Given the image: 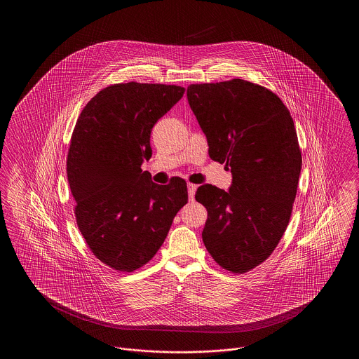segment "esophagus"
Returning a JSON list of instances; mask_svg holds the SVG:
<instances>
[{"label": "esophagus", "mask_w": 359, "mask_h": 359, "mask_svg": "<svg viewBox=\"0 0 359 359\" xmlns=\"http://www.w3.org/2000/svg\"><path fill=\"white\" fill-rule=\"evenodd\" d=\"M188 198H189V201H194V196H195V192H196V188L198 186L196 184H192V183H188Z\"/></svg>", "instance_id": "esophagus-1"}]
</instances>
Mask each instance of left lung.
Segmentation results:
<instances>
[{"label":"left lung","mask_w":359,"mask_h":359,"mask_svg":"<svg viewBox=\"0 0 359 359\" xmlns=\"http://www.w3.org/2000/svg\"><path fill=\"white\" fill-rule=\"evenodd\" d=\"M188 103L208 154L233 173L229 191L205 184L207 252L231 273L255 269L273 253L290 223L302 152L290 110L264 86L243 79L189 85Z\"/></svg>","instance_id":"8db88e82"}]
</instances>
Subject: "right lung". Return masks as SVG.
Here are the masks:
<instances>
[{
	"label": "right lung",
	"instance_id": "obj_1",
	"mask_svg": "<svg viewBox=\"0 0 359 359\" xmlns=\"http://www.w3.org/2000/svg\"><path fill=\"white\" fill-rule=\"evenodd\" d=\"M186 88L160 83H116L94 95L75 123L67 179L75 219L91 253L117 272L148 264L188 202L187 183L168 184L141 170L152 156L151 132Z\"/></svg>",
	"mask_w": 359,
	"mask_h": 359
}]
</instances>
